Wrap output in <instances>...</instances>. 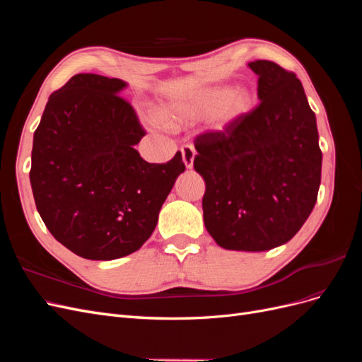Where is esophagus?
<instances>
[{"mask_svg": "<svg viewBox=\"0 0 362 362\" xmlns=\"http://www.w3.org/2000/svg\"><path fill=\"white\" fill-rule=\"evenodd\" d=\"M181 154H182V161L185 164V168L192 169L193 168V160H194V156H196L194 146L193 145H184L181 148Z\"/></svg>", "mask_w": 362, "mask_h": 362, "instance_id": "obj_1", "label": "esophagus"}]
</instances>
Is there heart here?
<instances>
[{"instance_id":"1","label":"heart","mask_w":362,"mask_h":362,"mask_svg":"<svg viewBox=\"0 0 362 362\" xmlns=\"http://www.w3.org/2000/svg\"><path fill=\"white\" fill-rule=\"evenodd\" d=\"M252 103V96L245 87H213L180 101L164 105L160 119L168 125H185L208 116V125L222 131L243 116ZM156 122L157 119H152Z\"/></svg>"}]
</instances>
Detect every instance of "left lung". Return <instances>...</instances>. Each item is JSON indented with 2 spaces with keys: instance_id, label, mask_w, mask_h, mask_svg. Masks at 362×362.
Segmentation results:
<instances>
[{
  "instance_id": "obj_1",
  "label": "left lung",
  "mask_w": 362,
  "mask_h": 362,
  "mask_svg": "<svg viewBox=\"0 0 362 362\" xmlns=\"http://www.w3.org/2000/svg\"><path fill=\"white\" fill-rule=\"evenodd\" d=\"M259 104L222 133L196 137L205 180L204 223L229 250L261 252L291 240L311 214L322 180L315 115L302 83L269 60L250 62Z\"/></svg>"
}]
</instances>
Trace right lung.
I'll return each instance as SVG.
<instances>
[{"instance_id": "obj_1", "label": "right lung", "mask_w": 362, "mask_h": 362, "mask_svg": "<svg viewBox=\"0 0 362 362\" xmlns=\"http://www.w3.org/2000/svg\"><path fill=\"white\" fill-rule=\"evenodd\" d=\"M127 83L76 74L54 92L35 131L30 182L54 238L86 259L139 250L185 170L181 152L148 163L136 145L146 133L119 93Z\"/></svg>"}]
</instances>
